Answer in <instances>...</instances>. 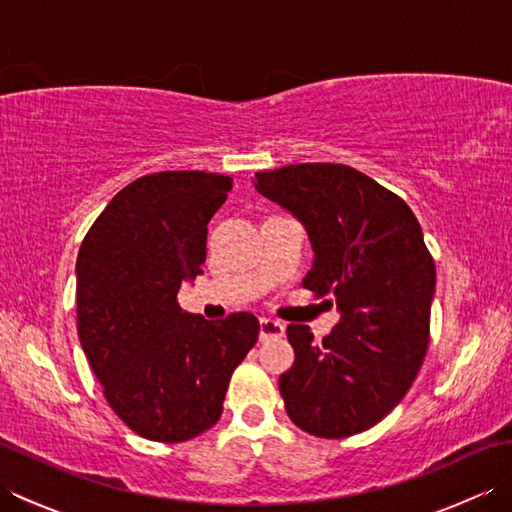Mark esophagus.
Masks as SVG:
<instances>
[{
    "instance_id": "esophagus-1",
    "label": "esophagus",
    "mask_w": 512,
    "mask_h": 512,
    "mask_svg": "<svg viewBox=\"0 0 512 512\" xmlns=\"http://www.w3.org/2000/svg\"><path fill=\"white\" fill-rule=\"evenodd\" d=\"M286 328L281 321L275 319H259V339L268 341V339H279V336H284Z\"/></svg>"
}]
</instances>
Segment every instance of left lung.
I'll use <instances>...</instances> for the list:
<instances>
[{
  "mask_svg": "<svg viewBox=\"0 0 512 512\" xmlns=\"http://www.w3.org/2000/svg\"><path fill=\"white\" fill-rule=\"evenodd\" d=\"M253 184L306 228L314 259L303 288L341 314L321 343L308 325H288V416L312 436H354L405 398L427 354L436 264L422 228L396 193L347 165H288Z\"/></svg>",
  "mask_w": 512,
  "mask_h": 512,
  "instance_id": "obj_1",
  "label": "left lung"
}]
</instances>
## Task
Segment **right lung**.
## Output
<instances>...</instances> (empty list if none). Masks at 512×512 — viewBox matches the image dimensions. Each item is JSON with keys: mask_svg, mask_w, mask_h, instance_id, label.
<instances>
[{"mask_svg": "<svg viewBox=\"0 0 512 512\" xmlns=\"http://www.w3.org/2000/svg\"><path fill=\"white\" fill-rule=\"evenodd\" d=\"M233 180L160 171L118 191L76 257L79 339L129 429L156 442L200 436L222 416L235 367L259 334L250 312L206 321L178 306L202 275L206 224Z\"/></svg>", "mask_w": 512, "mask_h": 512, "instance_id": "obj_1", "label": "right lung"}]
</instances>
